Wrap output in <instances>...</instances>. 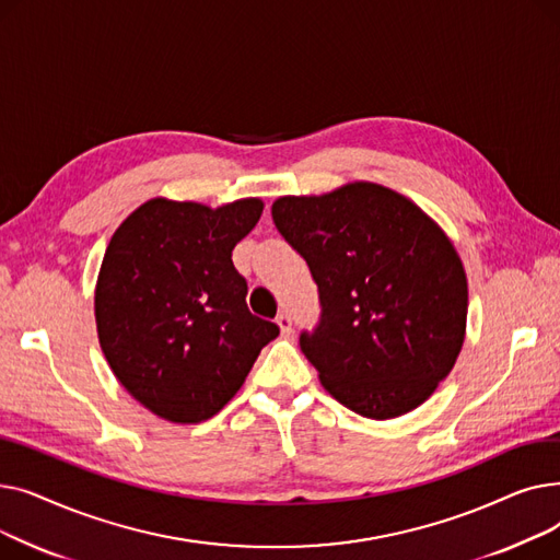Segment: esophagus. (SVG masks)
Here are the masks:
<instances>
[{"mask_svg":"<svg viewBox=\"0 0 560 560\" xmlns=\"http://www.w3.org/2000/svg\"><path fill=\"white\" fill-rule=\"evenodd\" d=\"M277 325H279L281 334H285V336L292 334V319H290V315H288L285 311H281V313L277 315Z\"/></svg>","mask_w":560,"mask_h":560,"instance_id":"esophagus-1","label":"esophagus"}]
</instances>
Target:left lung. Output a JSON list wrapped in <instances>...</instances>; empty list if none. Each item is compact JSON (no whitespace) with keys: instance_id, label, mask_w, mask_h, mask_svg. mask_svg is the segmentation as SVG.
Returning <instances> with one entry per match:
<instances>
[{"instance_id":"obj_1","label":"left lung","mask_w":560,"mask_h":560,"mask_svg":"<svg viewBox=\"0 0 560 560\" xmlns=\"http://www.w3.org/2000/svg\"><path fill=\"white\" fill-rule=\"evenodd\" d=\"M272 220L317 283L319 322L300 347L322 386L372 420L427 401L458 359L467 319V279L445 231L368 182L279 197Z\"/></svg>"}]
</instances>
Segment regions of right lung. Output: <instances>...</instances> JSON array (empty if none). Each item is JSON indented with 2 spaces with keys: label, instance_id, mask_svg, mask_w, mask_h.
Masks as SVG:
<instances>
[{
  "label": "right lung",
  "instance_id": "obj_1",
  "mask_svg": "<svg viewBox=\"0 0 560 560\" xmlns=\"http://www.w3.org/2000/svg\"><path fill=\"white\" fill-rule=\"evenodd\" d=\"M260 213L254 197L220 209L156 197L113 233L95 290L100 345L117 381L163 420L220 413L279 336L249 313L231 260Z\"/></svg>",
  "mask_w": 560,
  "mask_h": 560
}]
</instances>
